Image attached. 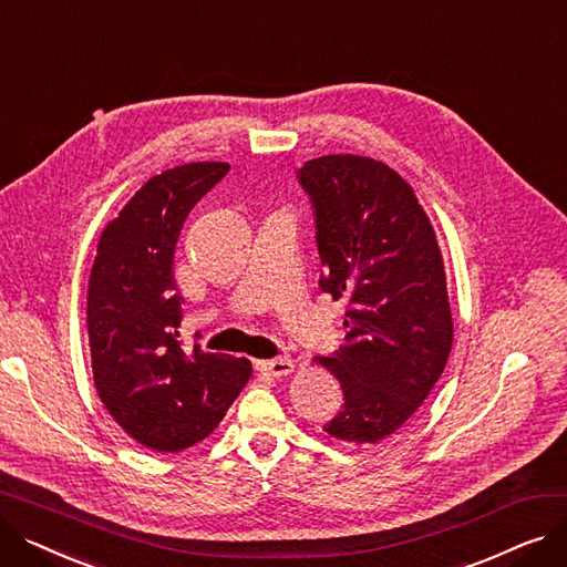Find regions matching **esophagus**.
I'll list each match as a JSON object with an SVG mask.
<instances>
[{
	"instance_id": "1",
	"label": "esophagus",
	"mask_w": 567,
	"mask_h": 567,
	"mask_svg": "<svg viewBox=\"0 0 567 567\" xmlns=\"http://www.w3.org/2000/svg\"><path fill=\"white\" fill-rule=\"evenodd\" d=\"M257 370L268 374V377H287L293 370L291 359H268V361H257Z\"/></svg>"
}]
</instances>
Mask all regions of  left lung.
I'll list each match as a JSON object with an SVG mask.
<instances>
[{"mask_svg": "<svg viewBox=\"0 0 567 567\" xmlns=\"http://www.w3.org/2000/svg\"><path fill=\"white\" fill-rule=\"evenodd\" d=\"M321 291L349 299L347 344L317 359L344 404L323 425L349 443L398 432L434 389L453 347L443 259L430 218L404 178L374 158L308 161Z\"/></svg>", "mask_w": 567, "mask_h": 567, "instance_id": "8db88e82", "label": "left lung"}]
</instances>
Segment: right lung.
<instances>
[{
  "label": "right lung",
  "mask_w": 567,
  "mask_h": 567,
  "mask_svg": "<svg viewBox=\"0 0 567 567\" xmlns=\"http://www.w3.org/2000/svg\"><path fill=\"white\" fill-rule=\"evenodd\" d=\"M229 172L188 163L156 174L103 229L89 276L96 391L137 443L178 453L212 434L250 379V361L186 349L174 250L193 206Z\"/></svg>",
  "instance_id": "right-lung-1"
}]
</instances>
